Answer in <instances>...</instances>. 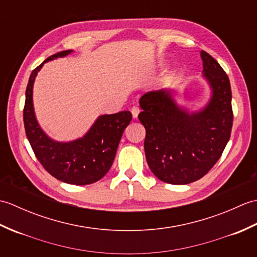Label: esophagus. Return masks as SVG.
Returning a JSON list of instances; mask_svg holds the SVG:
<instances>
[{
    "label": "esophagus",
    "mask_w": 257,
    "mask_h": 257,
    "mask_svg": "<svg viewBox=\"0 0 257 257\" xmlns=\"http://www.w3.org/2000/svg\"><path fill=\"white\" fill-rule=\"evenodd\" d=\"M139 112H140V109H139V107H137V106H134V107L132 108V113H133V117H134V118H137V117H138V114H139Z\"/></svg>",
    "instance_id": "34e87169"
}]
</instances>
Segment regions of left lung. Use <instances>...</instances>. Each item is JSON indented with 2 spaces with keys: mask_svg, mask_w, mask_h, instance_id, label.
<instances>
[{
  "mask_svg": "<svg viewBox=\"0 0 257 257\" xmlns=\"http://www.w3.org/2000/svg\"><path fill=\"white\" fill-rule=\"evenodd\" d=\"M201 58L211 98L199 111L178 105L172 89L149 91L139 100L147 162L158 179L170 184H188L205 176L231 136L230 80L210 54L201 51Z\"/></svg>",
  "mask_w": 257,
  "mask_h": 257,
  "instance_id": "obj_1",
  "label": "left lung"
}]
</instances>
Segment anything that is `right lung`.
Returning <instances> with one entry per match:
<instances>
[{
	"mask_svg": "<svg viewBox=\"0 0 257 257\" xmlns=\"http://www.w3.org/2000/svg\"><path fill=\"white\" fill-rule=\"evenodd\" d=\"M72 50L59 52L46 62L65 57ZM44 63L33 70L25 92L23 111L26 137L45 170L65 183L86 185L97 182L110 169L123 130L133 119L130 111L99 116L84 137L68 143L51 139L43 132L33 106V85Z\"/></svg>",
	"mask_w": 257,
	"mask_h": 257,
	"instance_id": "right-lung-1",
	"label": "right lung"
}]
</instances>
